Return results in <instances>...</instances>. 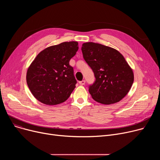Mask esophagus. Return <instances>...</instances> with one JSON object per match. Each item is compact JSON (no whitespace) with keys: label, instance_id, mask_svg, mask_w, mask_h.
<instances>
[{"label":"esophagus","instance_id":"1","mask_svg":"<svg viewBox=\"0 0 160 160\" xmlns=\"http://www.w3.org/2000/svg\"><path fill=\"white\" fill-rule=\"evenodd\" d=\"M79 83H80V85L83 86V85H84L85 83H86V81H85V80H82V81H80V82H79Z\"/></svg>","mask_w":160,"mask_h":160}]
</instances>
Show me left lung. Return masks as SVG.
I'll use <instances>...</instances> for the list:
<instances>
[{
	"mask_svg": "<svg viewBox=\"0 0 160 160\" xmlns=\"http://www.w3.org/2000/svg\"><path fill=\"white\" fill-rule=\"evenodd\" d=\"M82 52L96 79L89 87L92 98L103 104L119 102L128 93L134 78L123 56L112 47L93 42L83 43Z\"/></svg>",
	"mask_w": 160,
	"mask_h": 160,
	"instance_id": "8db88e82",
	"label": "left lung"
}]
</instances>
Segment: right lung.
<instances>
[{
  "label": "right lung",
  "mask_w": 160,
  "mask_h": 160,
  "mask_svg": "<svg viewBox=\"0 0 160 160\" xmlns=\"http://www.w3.org/2000/svg\"><path fill=\"white\" fill-rule=\"evenodd\" d=\"M78 45L77 41H69L47 47L30 64L27 82L41 103L56 105L70 97L77 82L69 61L78 50Z\"/></svg>",
  "instance_id": "1"
}]
</instances>
